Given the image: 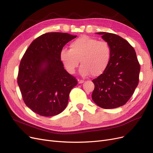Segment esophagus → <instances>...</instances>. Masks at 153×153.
Masks as SVG:
<instances>
[{
	"mask_svg": "<svg viewBox=\"0 0 153 153\" xmlns=\"http://www.w3.org/2000/svg\"><path fill=\"white\" fill-rule=\"evenodd\" d=\"M78 84H82V83H84V80L78 79Z\"/></svg>",
	"mask_w": 153,
	"mask_h": 153,
	"instance_id": "1",
	"label": "esophagus"
}]
</instances>
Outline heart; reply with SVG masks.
Listing matches in <instances>:
<instances>
[{
    "label": "heart",
    "instance_id": "obj_1",
    "mask_svg": "<svg viewBox=\"0 0 153 153\" xmlns=\"http://www.w3.org/2000/svg\"><path fill=\"white\" fill-rule=\"evenodd\" d=\"M111 56V48L105 41L87 36H82L70 44V50L63 49L60 59L68 73L73 74L80 62V73L85 76H97L107 67Z\"/></svg>",
    "mask_w": 153,
    "mask_h": 153
}]
</instances>
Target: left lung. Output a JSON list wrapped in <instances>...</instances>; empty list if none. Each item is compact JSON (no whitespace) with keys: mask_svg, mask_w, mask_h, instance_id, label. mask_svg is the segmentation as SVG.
<instances>
[{"mask_svg":"<svg viewBox=\"0 0 153 153\" xmlns=\"http://www.w3.org/2000/svg\"><path fill=\"white\" fill-rule=\"evenodd\" d=\"M111 48L109 63L104 72L92 80V98L100 107L110 109L126 104L139 82L140 64L133 47L117 34L97 32Z\"/></svg>","mask_w":153,"mask_h":153,"instance_id":"1","label":"left lung"}]
</instances>
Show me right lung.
<instances>
[{
    "label": "right lung",
    "mask_w": 153,
    "mask_h": 153,
    "mask_svg": "<svg viewBox=\"0 0 153 153\" xmlns=\"http://www.w3.org/2000/svg\"><path fill=\"white\" fill-rule=\"evenodd\" d=\"M62 32H48L29 45L20 63L17 82L25 105L35 113L51 117L61 113L77 80L60 59L64 46L75 39Z\"/></svg>",
    "instance_id": "add662e5"
}]
</instances>
